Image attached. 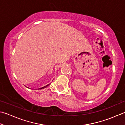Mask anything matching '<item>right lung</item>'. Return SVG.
<instances>
[{
    "label": "right lung",
    "instance_id": "add662e5",
    "mask_svg": "<svg viewBox=\"0 0 125 125\" xmlns=\"http://www.w3.org/2000/svg\"><path fill=\"white\" fill-rule=\"evenodd\" d=\"M49 84H47V86H44V87H42V88H38V89H42L45 88H46V87H48V86H49Z\"/></svg>",
    "mask_w": 125,
    "mask_h": 125
}]
</instances>
